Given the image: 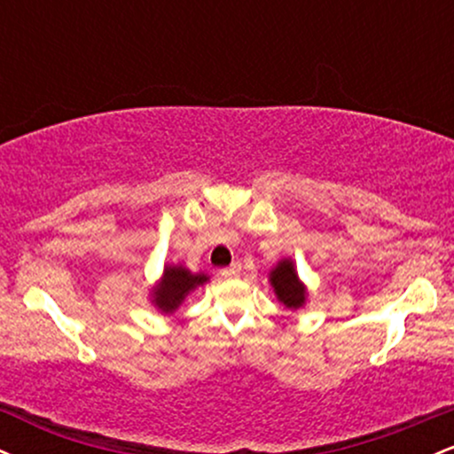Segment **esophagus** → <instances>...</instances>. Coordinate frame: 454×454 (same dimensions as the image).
Instances as JSON below:
<instances>
[{"mask_svg":"<svg viewBox=\"0 0 454 454\" xmlns=\"http://www.w3.org/2000/svg\"><path fill=\"white\" fill-rule=\"evenodd\" d=\"M220 275H222L223 279H234V278H239V275H241V264L234 262V264H231V267L222 269Z\"/></svg>","mask_w":454,"mask_h":454,"instance_id":"esophagus-1","label":"esophagus"}]
</instances>
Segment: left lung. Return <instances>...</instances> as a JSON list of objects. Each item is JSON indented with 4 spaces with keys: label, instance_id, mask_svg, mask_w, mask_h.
I'll return each mask as SVG.
<instances>
[{
    "label": "left lung",
    "instance_id": "obj_1",
    "mask_svg": "<svg viewBox=\"0 0 454 454\" xmlns=\"http://www.w3.org/2000/svg\"><path fill=\"white\" fill-rule=\"evenodd\" d=\"M269 279L279 303L290 307V309H299V307L305 305L307 288L303 281L299 279L293 260L284 258L281 262H278V267L270 270Z\"/></svg>",
    "mask_w": 454,
    "mask_h": 454
}]
</instances>
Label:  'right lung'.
Listing matches in <instances>:
<instances>
[{"label":"right lung","mask_w":454,"mask_h":454,"mask_svg":"<svg viewBox=\"0 0 454 454\" xmlns=\"http://www.w3.org/2000/svg\"><path fill=\"white\" fill-rule=\"evenodd\" d=\"M207 281H209V275L192 273L181 264H166L160 284L151 290V303L158 307L161 314L170 316L179 309L192 290Z\"/></svg>","instance_id":"right-lung-1"}]
</instances>
